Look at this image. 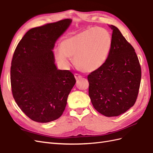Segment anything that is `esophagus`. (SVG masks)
Returning <instances> with one entry per match:
<instances>
[{"label":"esophagus","mask_w":153,"mask_h":153,"mask_svg":"<svg viewBox=\"0 0 153 153\" xmlns=\"http://www.w3.org/2000/svg\"><path fill=\"white\" fill-rule=\"evenodd\" d=\"M75 77L76 78V80H78V79H80V78H81L82 76V75H80V74L75 73Z\"/></svg>","instance_id":"esophagus-1"}]
</instances>
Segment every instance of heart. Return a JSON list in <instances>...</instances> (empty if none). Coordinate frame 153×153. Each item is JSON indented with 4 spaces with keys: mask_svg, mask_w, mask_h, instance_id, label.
<instances>
[{
    "mask_svg": "<svg viewBox=\"0 0 153 153\" xmlns=\"http://www.w3.org/2000/svg\"><path fill=\"white\" fill-rule=\"evenodd\" d=\"M112 47V37L101 27H92L67 36L54 50V56L64 66L73 59L76 66L84 72H92L103 65Z\"/></svg>",
    "mask_w": 153,
    "mask_h": 153,
    "instance_id": "heart-1",
    "label": "heart"
}]
</instances>
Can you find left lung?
I'll return each instance as SVG.
<instances>
[{
  "label": "left lung",
  "mask_w": 153,
  "mask_h": 153,
  "mask_svg": "<svg viewBox=\"0 0 153 153\" xmlns=\"http://www.w3.org/2000/svg\"><path fill=\"white\" fill-rule=\"evenodd\" d=\"M112 47L103 65L87 76L94 108L106 117L118 116L135 103L141 68L135 49L114 25Z\"/></svg>",
  "instance_id": "left-lung-1"
}]
</instances>
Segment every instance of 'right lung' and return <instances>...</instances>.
<instances>
[{"mask_svg":"<svg viewBox=\"0 0 153 153\" xmlns=\"http://www.w3.org/2000/svg\"><path fill=\"white\" fill-rule=\"evenodd\" d=\"M64 19L27 31L13 53L11 85L14 99L27 117L38 123L59 119L76 80L69 70L57 69L52 50L70 25Z\"/></svg>","mask_w":153,"mask_h":153,"instance_id":"right-lung-1","label":"right lung"}]
</instances>
